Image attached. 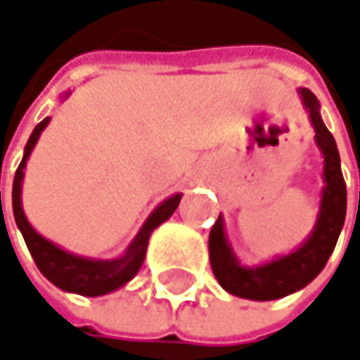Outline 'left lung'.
<instances>
[{
  "label": "left lung",
  "instance_id": "left-lung-1",
  "mask_svg": "<svg viewBox=\"0 0 360 360\" xmlns=\"http://www.w3.org/2000/svg\"><path fill=\"white\" fill-rule=\"evenodd\" d=\"M298 96L302 100L304 110L309 112L311 124L315 129L317 148L323 154L325 185L321 189L317 221L309 238L294 252L281 254L256 266H246L240 262V258L231 248L225 233L223 214H219L208 238L210 266L221 288L238 298L258 300V302L277 300L309 285L323 271L331 252L335 248L340 231L344 227L346 183L340 169V154H338L335 139L325 127L319 112V100L315 98V94L300 87Z\"/></svg>",
  "mask_w": 360,
  "mask_h": 360
}]
</instances>
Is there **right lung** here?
I'll return each instance as SVG.
<instances>
[{"label": "right lung", "instance_id": "right-lung-1", "mask_svg": "<svg viewBox=\"0 0 360 360\" xmlns=\"http://www.w3.org/2000/svg\"><path fill=\"white\" fill-rule=\"evenodd\" d=\"M70 96V91H66L62 98L66 100ZM49 124V116L43 118L35 127V131L31 133L27 146H25V156L22 162L18 165V171L14 175V185H12V208H14V219L16 225L27 242V248L31 252L33 260H35L37 269L43 273V277H47L56 288L64 290V292H72V294H81V296H104L110 294L118 288H122L124 283H129L137 271L143 264L146 250H148V242L152 231L162 225L167 219H171V214L177 210L183 193H173L171 198L162 200L146 219V223L141 225V229L137 231V236L133 238V242L127 246V250L118 258H108V260H100V258H87V256H79L72 252L60 248L58 244L45 240L41 233H37L33 225L29 223L25 210H22V179H25V169H27V160L37 146L43 129Z\"/></svg>", "mask_w": 360, "mask_h": 360}]
</instances>
